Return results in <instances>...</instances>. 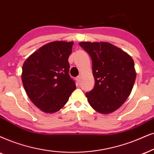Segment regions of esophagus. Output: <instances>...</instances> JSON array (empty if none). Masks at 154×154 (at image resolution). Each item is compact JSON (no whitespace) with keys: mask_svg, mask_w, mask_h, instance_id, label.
<instances>
[{"mask_svg":"<svg viewBox=\"0 0 154 154\" xmlns=\"http://www.w3.org/2000/svg\"><path fill=\"white\" fill-rule=\"evenodd\" d=\"M80 79H81L80 76H78V77H77V82H80Z\"/></svg>","mask_w":154,"mask_h":154,"instance_id":"34e87169","label":"esophagus"}]
</instances>
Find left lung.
<instances>
[{
  "instance_id": "obj_1",
  "label": "left lung",
  "mask_w": 154,
  "mask_h": 154,
  "mask_svg": "<svg viewBox=\"0 0 154 154\" xmlns=\"http://www.w3.org/2000/svg\"><path fill=\"white\" fill-rule=\"evenodd\" d=\"M90 55L95 84L87 92L90 106L97 112L109 114L125 102L135 82L134 62L129 54L106 42H81Z\"/></svg>"
}]
</instances>
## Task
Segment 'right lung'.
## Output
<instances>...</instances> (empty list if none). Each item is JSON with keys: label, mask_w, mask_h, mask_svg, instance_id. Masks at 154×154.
<instances>
[{"label": "right lung", "mask_w": 154, "mask_h": 154, "mask_svg": "<svg viewBox=\"0 0 154 154\" xmlns=\"http://www.w3.org/2000/svg\"><path fill=\"white\" fill-rule=\"evenodd\" d=\"M73 44L49 42L29 56L23 64V87L30 100L42 112L59 111L76 89L75 81L69 75L68 62Z\"/></svg>", "instance_id": "right-lung-1"}]
</instances>
